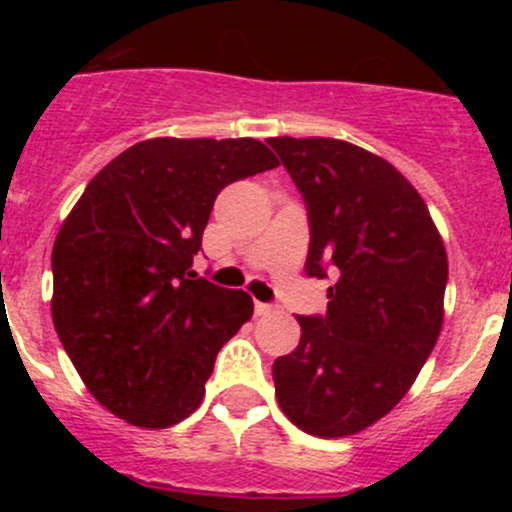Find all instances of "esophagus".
I'll return each instance as SVG.
<instances>
[{
	"mask_svg": "<svg viewBox=\"0 0 512 512\" xmlns=\"http://www.w3.org/2000/svg\"><path fill=\"white\" fill-rule=\"evenodd\" d=\"M275 312V307L272 304H265V302H255V314L257 317H265V314Z\"/></svg>",
	"mask_w": 512,
	"mask_h": 512,
	"instance_id": "obj_1",
	"label": "esophagus"
}]
</instances>
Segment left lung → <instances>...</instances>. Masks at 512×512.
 Wrapping results in <instances>:
<instances>
[{"mask_svg":"<svg viewBox=\"0 0 512 512\" xmlns=\"http://www.w3.org/2000/svg\"><path fill=\"white\" fill-rule=\"evenodd\" d=\"M309 213V277L334 275L324 317H297L272 366L280 409L309 436L344 438L414 386L443 327L448 257L418 190L389 160L339 138H267Z\"/></svg>","mask_w":512,"mask_h":512,"instance_id":"left-lung-1","label":"left lung"}]
</instances>
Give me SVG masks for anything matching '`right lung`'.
<instances>
[{
    "label": "right lung",
    "mask_w": 512,
    "mask_h": 512,
    "mask_svg": "<svg viewBox=\"0 0 512 512\" xmlns=\"http://www.w3.org/2000/svg\"><path fill=\"white\" fill-rule=\"evenodd\" d=\"M277 165L255 138H148L98 170L66 215L51 319L113 416L168 428L200 406L215 356L255 304L245 289L190 280L193 257L220 190Z\"/></svg>",
    "instance_id": "add662e5"
}]
</instances>
